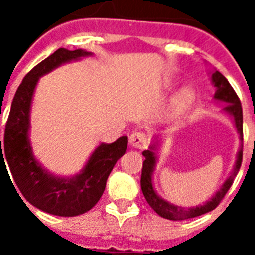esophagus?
Returning <instances> with one entry per match:
<instances>
[{
    "label": "esophagus",
    "mask_w": 255,
    "mask_h": 255,
    "mask_svg": "<svg viewBox=\"0 0 255 255\" xmlns=\"http://www.w3.org/2000/svg\"><path fill=\"white\" fill-rule=\"evenodd\" d=\"M130 145L136 149H144L148 145V138L144 132H134L130 135Z\"/></svg>",
    "instance_id": "34e87169"
}]
</instances>
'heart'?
<instances>
[{
    "mask_svg": "<svg viewBox=\"0 0 255 255\" xmlns=\"http://www.w3.org/2000/svg\"><path fill=\"white\" fill-rule=\"evenodd\" d=\"M193 101H194V91L189 87L182 88L181 91L175 96L172 102H171L168 115L172 117L180 116V115L184 114L190 107Z\"/></svg>",
    "mask_w": 255,
    "mask_h": 255,
    "instance_id": "obj_1",
    "label": "heart"
}]
</instances>
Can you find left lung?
Wrapping results in <instances>:
<instances>
[{
    "instance_id": "left-lung-1",
    "label": "left lung",
    "mask_w": 255,
    "mask_h": 255,
    "mask_svg": "<svg viewBox=\"0 0 255 255\" xmlns=\"http://www.w3.org/2000/svg\"><path fill=\"white\" fill-rule=\"evenodd\" d=\"M211 80L212 84L215 85L216 92H215V98L218 102H224L225 105L222 108V112L226 114L227 116H230L233 119V123L235 125V129L239 134V139H240V148H239V152L236 154V161L234 164V168L230 173V176L225 180V182L222 184L220 189L216 191L213 197L211 199H208L207 202H204L203 204H199V206L190 207V208H184V207L176 206V204L170 203L168 200L163 199L162 197H159L157 194V191L153 188V171H154L155 163H157V157H155V150L159 147V143L162 141L161 136H155L153 139L152 144L149 145L147 150H144L143 155L145 157L143 162V168H141V179H140V186L141 191H143L144 198L147 199L148 204L154 209V212L157 215H159L161 217L167 218V220L172 221H182V220H189V218H194L198 216H202L204 213H208V212L213 211L216 207L220 204V202L222 200V198L225 197V194L227 193V190L230 189V186L233 185L234 179L238 175L239 170H240V166H242L243 161V108L240 100H239L238 94L235 93V91L233 89V87L230 85V83L227 82V79L225 78L220 71L217 70H213L211 74Z\"/></svg>"
}]
</instances>
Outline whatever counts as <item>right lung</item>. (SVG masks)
I'll return each instance as SVG.
<instances>
[{"instance_id": "right-lung-1", "label": "right lung", "mask_w": 255, "mask_h": 255, "mask_svg": "<svg viewBox=\"0 0 255 255\" xmlns=\"http://www.w3.org/2000/svg\"><path fill=\"white\" fill-rule=\"evenodd\" d=\"M92 55V52L82 48L75 51L58 48L31 69L22 79L11 103L4 129L3 154L1 145L0 157L3 158L4 155L7 159L13 180L24 198L40 211L61 217L83 215L96 206L105 191L112 168L128 148V136H121L111 144L101 143L80 172L70 177L49 172L33 153L29 139L30 110L39 78L66 62Z\"/></svg>"}]
</instances>
